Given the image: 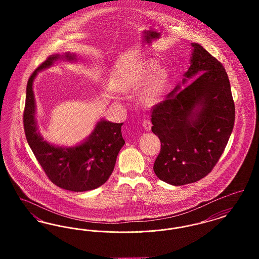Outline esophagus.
Segmentation results:
<instances>
[{"label":"esophagus","instance_id":"34e87169","mask_svg":"<svg viewBox=\"0 0 259 259\" xmlns=\"http://www.w3.org/2000/svg\"><path fill=\"white\" fill-rule=\"evenodd\" d=\"M143 127L145 130L147 131H150L151 130V122L148 119H144L143 121Z\"/></svg>","mask_w":259,"mask_h":259}]
</instances>
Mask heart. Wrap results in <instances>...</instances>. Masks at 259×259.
I'll list each match as a JSON object with an SVG mask.
<instances>
[{
    "instance_id": "b5f03b06",
    "label": "heart",
    "mask_w": 259,
    "mask_h": 259,
    "mask_svg": "<svg viewBox=\"0 0 259 259\" xmlns=\"http://www.w3.org/2000/svg\"><path fill=\"white\" fill-rule=\"evenodd\" d=\"M157 63L153 59H145L139 62L135 67L128 72L120 83L124 91H134L143 87L148 77L154 72L148 83L140 92L139 99L146 106H153L159 102L164 95L168 83L169 74L165 69H159L157 72Z\"/></svg>"
}]
</instances>
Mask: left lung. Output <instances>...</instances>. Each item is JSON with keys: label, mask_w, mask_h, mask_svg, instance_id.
<instances>
[{"label": "left lung", "mask_w": 259, "mask_h": 259, "mask_svg": "<svg viewBox=\"0 0 259 259\" xmlns=\"http://www.w3.org/2000/svg\"><path fill=\"white\" fill-rule=\"evenodd\" d=\"M191 47L183 81L151 114V130L161 142L153 171L176 186L198 182L212 170L234 127V102L225 69L199 44Z\"/></svg>", "instance_id": "1"}]
</instances>
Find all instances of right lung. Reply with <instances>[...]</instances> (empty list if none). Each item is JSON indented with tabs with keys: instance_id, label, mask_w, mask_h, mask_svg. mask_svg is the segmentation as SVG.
Here are the masks:
<instances>
[{
	"instance_id": "add662e5",
	"label": "right lung",
	"mask_w": 259,
	"mask_h": 259,
	"mask_svg": "<svg viewBox=\"0 0 259 259\" xmlns=\"http://www.w3.org/2000/svg\"><path fill=\"white\" fill-rule=\"evenodd\" d=\"M77 61L74 53L50 56L30 76L26 88L24 122L27 142L50 181L63 189L83 192L104 185L113 171L118 152L123 147V123L100 119L91 134L73 146H55L39 133L36 118V101L33 90L37 73L57 61Z\"/></svg>"
}]
</instances>
